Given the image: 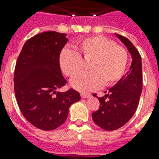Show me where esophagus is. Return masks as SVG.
<instances>
[{"label":"esophagus","mask_w":159,"mask_h":159,"mask_svg":"<svg viewBox=\"0 0 159 159\" xmlns=\"http://www.w3.org/2000/svg\"><path fill=\"white\" fill-rule=\"evenodd\" d=\"M81 97H82V98H89V97H90V94L89 93H81Z\"/></svg>","instance_id":"obj_1"}]
</instances>
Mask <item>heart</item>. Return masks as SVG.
<instances>
[{
    "instance_id": "b5f03b06",
    "label": "heart",
    "mask_w": 159,
    "mask_h": 159,
    "mask_svg": "<svg viewBox=\"0 0 159 159\" xmlns=\"http://www.w3.org/2000/svg\"><path fill=\"white\" fill-rule=\"evenodd\" d=\"M90 60L89 73H82L70 80V86L80 92H89L102 84L112 85L123 76L127 63L126 49L103 36H93L82 40L75 50L64 48L59 54V66L64 74L72 76L81 67V58Z\"/></svg>"
}]
</instances>
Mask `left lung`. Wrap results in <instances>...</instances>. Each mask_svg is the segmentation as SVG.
I'll use <instances>...</instances> for the list:
<instances>
[{
  "instance_id": "obj_1",
  "label": "left lung",
  "mask_w": 159,
  "mask_h": 159,
  "mask_svg": "<svg viewBox=\"0 0 159 159\" xmlns=\"http://www.w3.org/2000/svg\"><path fill=\"white\" fill-rule=\"evenodd\" d=\"M132 56V64L126 75L109 89L105 97L99 98L100 107L92 113L96 125L107 131L123 127L135 112L142 91L141 57L129 40L116 34ZM107 93V91L105 92ZM94 96L97 95L94 93Z\"/></svg>"
}]
</instances>
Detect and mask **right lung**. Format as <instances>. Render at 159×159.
<instances>
[{
  "label": "right lung",
  "instance_id": "add662e5",
  "mask_svg": "<svg viewBox=\"0 0 159 159\" xmlns=\"http://www.w3.org/2000/svg\"><path fill=\"white\" fill-rule=\"evenodd\" d=\"M66 34L46 31L27 40L14 70V92L26 120L37 129L53 130L66 122L69 107L81 99L73 89L57 92L67 82L59 66Z\"/></svg>",
  "mask_w": 159,
  "mask_h": 159
}]
</instances>
